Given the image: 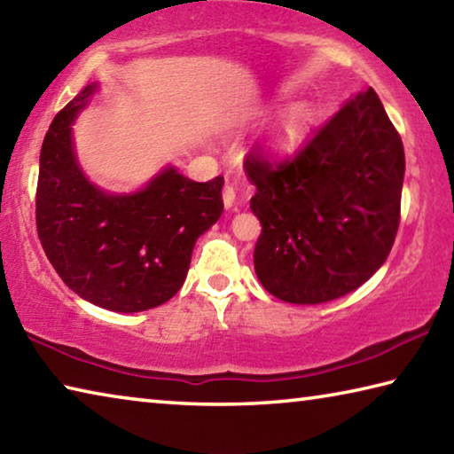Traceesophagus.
Wrapping results in <instances>:
<instances>
[{
    "mask_svg": "<svg viewBox=\"0 0 454 454\" xmlns=\"http://www.w3.org/2000/svg\"><path fill=\"white\" fill-rule=\"evenodd\" d=\"M237 183H239V179H237V177H227L225 187H223V191H221L223 203H225L227 209H231V207L235 205V199H237Z\"/></svg>",
    "mask_w": 454,
    "mask_h": 454,
    "instance_id": "obj_1",
    "label": "esophagus"
}]
</instances>
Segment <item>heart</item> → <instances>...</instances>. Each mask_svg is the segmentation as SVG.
<instances>
[{"label": "heart", "mask_w": 454, "mask_h": 454, "mask_svg": "<svg viewBox=\"0 0 454 454\" xmlns=\"http://www.w3.org/2000/svg\"><path fill=\"white\" fill-rule=\"evenodd\" d=\"M295 123H297V117H293V121H291L289 127H295Z\"/></svg>", "instance_id": "1"}]
</instances>
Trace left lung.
<instances>
[{"mask_svg":"<svg viewBox=\"0 0 454 454\" xmlns=\"http://www.w3.org/2000/svg\"><path fill=\"white\" fill-rule=\"evenodd\" d=\"M261 221L255 273L277 299L317 305L371 279L401 221L404 149L372 87L347 101L295 153L245 157Z\"/></svg>","mask_w":454,"mask_h":454,"instance_id":"1","label":"left lung"}]
</instances>
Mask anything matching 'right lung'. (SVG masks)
I'll return each mask as SVG.
<instances>
[{
  "label": "right lung",
  "mask_w": 454,
  "mask_h": 454,
  "mask_svg": "<svg viewBox=\"0 0 454 454\" xmlns=\"http://www.w3.org/2000/svg\"><path fill=\"white\" fill-rule=\"evenodd\" d=\"M95 83L63 107L45 133L35 193L37 235L67 287L90 303L139 313L185 281L195 241L223 213V177L197 183L167 167L145 189L109 195L85 179L71 123Z\"/></svg>",
  "instance_id": "add662e5"
}]
</instances>
